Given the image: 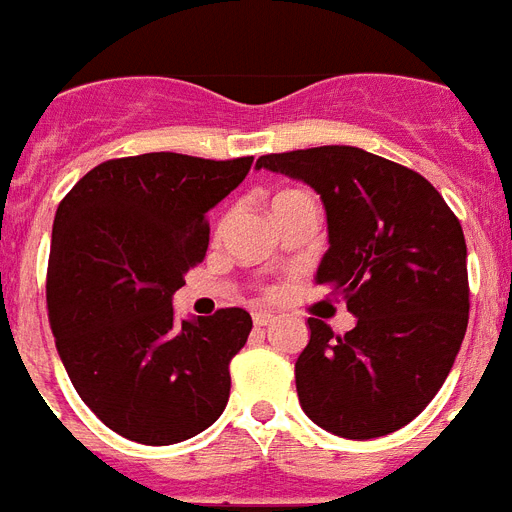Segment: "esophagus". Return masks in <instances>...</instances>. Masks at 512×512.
<instances>
[{
	"label": "esophagus",
	"instance_id": "1",
	"mask_svg": "<svg viewBox=\"0 0 512 512\" xmlns=\"http://www.w3.org/2000/svg\"><path fill=\"white\" fill-rule=\"evenodd\" d=\"M252 322H255L257 328H265L270 322H276V317L268 315V312H255V315H252Z\"/></svg>",
	"mask_w": 512,
	"mask_h": 512
}]
</instances>
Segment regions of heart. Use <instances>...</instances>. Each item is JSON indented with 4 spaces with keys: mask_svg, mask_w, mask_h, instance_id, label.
Returning <instances> with one entry per match:
<instances>
[{
    "mask_svg": "<svg viewBox=\"0 0 512 512\" xmlns=\"http://www.w3.org/2000/svg\"><path fill=\"white\" fill-rule=\"evenodd\" d=\"M281 195H286V192H281Z\"/></svg>",
    "mask_w": 512,
    "mask_h": 512,
    "instance_id": "obj_1",
    "label": "heart"
}]
</instances>
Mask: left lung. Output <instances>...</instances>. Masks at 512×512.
Here are the masks:
<instances>
[{
  "label": "left lung",
  "instance_id": "8db88e82",
  "mask_svg": "<svg viewBox=\"0 0 512 512\" xmlns=\"http://www.w3.org/2000/svg\"><path fill=\"white\" fill-rule=\"evenodd\" d=\"M257 169L320 195L330 247L315 281L356 317L343 336L307 320L294 367L304 414L349 440L406 427L442 388L466 336L461 221L422 174L351 145L270 153Z\"/></svg>",
  "mask_w": 512,
  "mask_h": 512
}]
</instances>
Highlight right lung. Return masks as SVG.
<instances>
[{"instance_id": "add662e5", "label": "right lung", "mask_w": 512, "mask_h": 512, "mask_svg": "<svg viewBox=\"0 0 512 512\" xmlns=\"http://www.w3.org/2000/svg\"><path fill=\"white\" fill-rule=\"evenodd\" d=\"M249 166L252 156L111 158L59 203L46 273L51 333L77 395L127 440H190L229 403V364L252 317L226 307L179 322L171 296L208 252V210Z\"/></svg>"}]
</instances>
